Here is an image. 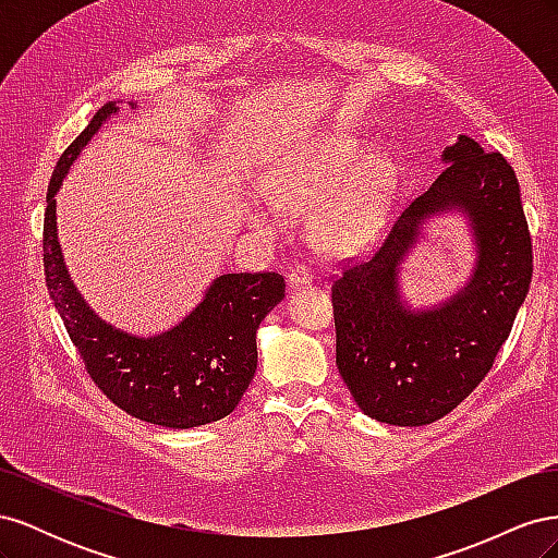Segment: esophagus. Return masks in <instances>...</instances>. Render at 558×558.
Segmentation results:
<instances>
[{
  "label": "esophagus",
  "mask_w": 558,
  "mask_h": 558,
  "mask_svg": "<svg viewBox=\"0 0 558 558\" xmlns=\"http://www.w3.org/2000/svg\"><path fill=\"white\" fill-rule=\"evenodd\" d=\"M312 281H314V275L307 265H295L293 272L289 275L291 289H302V286H310Z\"/></svg>",
  "instance_id": "obj_1"
}]
</instances>
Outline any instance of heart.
Segmentation results:
<instances>
[{
	"label": "heart",
	"mask_w": 558,
	"mask_h": 558,
	"mask_svg": "<svg viewBox=\"0 0 558 558\" xmlns=\"http://www.w3.org/2000/svg\"><path fill=\"white\" fill-rule=\"evenodd\" d=\"M393 172L384 160L367 162V148L349 134H320L269 162L263 195L293 216L310 214L312 240L330 253L361 251L386 218ZM251 223L279 230L281 218L260 205L248 207Z\"/></svg>",
	"instance_id": "obj_1"
}]
</instances>
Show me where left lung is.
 <instances>
[{
    "mask_svg": "<svg viewBox=\"0 0 558 558\" xmlns=\"http://www.w3.org/2000/svg\"><path fill=\"white\" fill-rule=\"evenodd\" d=\"M445 170L404 209L381 246L332 279L335 359L359 408L381 424L426 426L461 404L494 367L533 275V248L512 165L461 134ZM466 214L476 272L433 311L403 305L399 263L424 217Z\"/></svg>",
    "mask_w": 558,
    "mask_h": 558,
    "instance_id": "obj_1",
    "label": "left lung"
}]
</instances>
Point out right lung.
Returning <instances> with one entry per match:
<instances>
[{
  "label": "right lung",
  "instance_id": "right-lung-1",
  "mask_svg": "<svg viewBox=\"0 0 558 558\" xmlns=\"http://www.w3.org/2000/svg\"><path fill=\"white\" fill-rule=\"evenodd\" d=\"M111 113L116 105H105L93 116L50 177L44 218L48 293L90 379L116 408L165 428L205 426L240 404L256 375V330L281 302L286 283L277 272L216 277L199 305L156 337L130 335L99 318L66 272L56 228V193L81 148Z\"/></svg>",
  "mask_w": 558,
  "mask_h": 558
}]
</instances>
